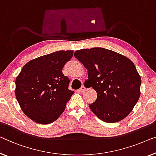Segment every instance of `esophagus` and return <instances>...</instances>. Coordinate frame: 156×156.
<instances>
[{
  "instance_id": "1",
  "label": "esophagus",
  "mask_w": 156,
  "mask_h": 156,
  "mask_svg": "<svg viewBox=\"0 0 156 156\" xmlns=\"http://www.w3.org/2000/svg\"><path fill=\"white\" fill-rule=\"evenodd\" d=\"M86 90V88H85V87L84 85H83V86H81V87L80 88V89H79V91H80V92H85Z\"/></svg>"
}]
</instances>
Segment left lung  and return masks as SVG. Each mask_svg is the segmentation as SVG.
Listing matches in <instances>:
<instances>
[{
	"instance_id": "1",
	"label": "left lung",
	"mask_w": 156,
	"mask_h": 156,
	"mask_svg": "<svg viewBox=\"0 0 156 156\" xmlns=\"http://www.w3.org/2000/svg\"><path fill=\"white\" fill-rule=\"evenodd\" d=\"M75 57L87 69V83L97 92L89 106L106 122L120 121L128 115L140 97L141 77L127 57L103 48L76 51Z\"/></svg>"
}]
</instances>
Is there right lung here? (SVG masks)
Masks as SVG:
<instances>
[{"label": "right lung", "instance_id": "1", "mask_svg": "<svg viewBox=\"0 0 156 156\" xmlns=\"http://www.w3.org/2000/svg\"><path fill=\"white\" fill-rule=\"evenodd\" d=\"M73 50H60L28 62L16 78L15 96L21 108L39 124L52 123L64 112L74 92L62 73Z\"/></svg>", "mask_w": 156, "mask_h": 156}]
</instances>
